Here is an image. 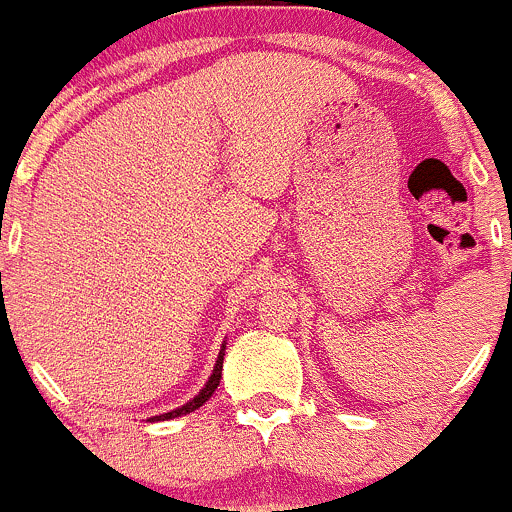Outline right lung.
I'll return each mask as SVG.
<instances>
[{
  "instance_id": "add662e5",
  "label": "right lung",
  "mask_w": 512,
  "mask_h": 512,
  "mask_svg": "<svg viewBox=\"0 0 512 512\" xmlns=\"http://www.w3.org/2000/svg\"><path fill=\"white\" fill-rule=\"evenodd\" d=\"M223 359H225V342H223V347H220L218 361H215V366H213V374H210V379L205 381L203 389H200L198 394H195L193 399L188 401V404L178 406V409L168 411V414L151 416V418H148V421H170V418H178V416H185V414H193L195 409H200V406H203L205 401H208L210 396L215 394V389H218V386H220V379H223Z\"/></svg>"
}]
</instances>
